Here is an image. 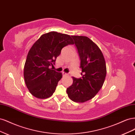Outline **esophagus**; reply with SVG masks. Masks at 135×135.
Returning a JSON list of instances; mask_svg holds the SVG:
<instances>
[{"mask_svg":"<svg viewBox=\"0 0 135 135\" xmlns=\"http://www.w3.org/2000/svg\"><path fill=\"white\" fill-rule=\"evenodd\" d=\"M62 73V75H63V76H66V75H68V74H66V73H65V72H64V71H63Z\"/></svg>","mask_w":135,"mask_h":135,"instance_id":"34e87169","label":"esophagus"}]
</instances>
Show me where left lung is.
I'll list each match as a JSON object with an SVG mask.
<instances>
[{
  "label": "left lung",
  "instance_id": "1",
  "mask_svg": "<svg viewBox=\"0 0 135 135\" xmlns=\"http://www.w3.org/2000/svg\"><path fill=\"white\" fill-rule=\"evenodd\" d=\"M71 36L78 51L82 77H73V83L66 92L72 101L84 103L95 97L103 87L107 66L103 52L96 43L87 36Z\"/></svg>",
  "mask_w": 135,
  "mask_h": 135
}]
</instances>
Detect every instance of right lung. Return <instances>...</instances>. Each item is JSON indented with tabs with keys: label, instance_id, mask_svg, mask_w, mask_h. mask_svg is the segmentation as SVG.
Returning a JSON list of instances; mask_svg holds the SVG:
<instances>
[{
	"label": "right lung",
	"instance_id": "obj_1",
	"mask_svg": "<svg viewBox=\"0 0 135 135\" xmlns=\"http://www.w3.org/2000/svg\"><path fill=\"white\" fill-rule=\"evenodd\" d=\"M71 44H74L71 36L51 31L43 34L32 45L23 69L26 85L32 96L45 99L53 95L62 75L50 66H54L62 48Z\"/></svg>",
	"mask_w": 135,
	"mask_h": 135
}]
</instances>
